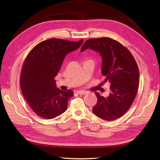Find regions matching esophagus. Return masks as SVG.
Masks as SVG:
<instances>
[{"mask_svg":"<svg viewBox=\"0 0 160 160\" xmlns=\"http://www.w3.org/2000/svg\"><path fill=\"white\" fill-rule=\"evenodd\" d=\"M77 93H78L79 95H85L88 93V91H77Z\"/></svg>","mask_w":160,"mask_h":160,"instance_id":"34e87169","label":"esophagus"}]
</instances>
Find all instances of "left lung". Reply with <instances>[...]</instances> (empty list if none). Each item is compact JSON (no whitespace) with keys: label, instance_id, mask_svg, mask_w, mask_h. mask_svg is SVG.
Masks as SVG:
<instances>
[{"label":"left lung","instance_id":"left-lung-1","mask_svg":"<svg viewBox=\"0 0 160 160\" xmlns=\"http://www.w3.org/2000/svg\"><path fill=\"white\" fill-rule=\"evenodd\" d=\"M88 49L98 51L102 57L101 73L109 82L111 93L108 98L95 93L98 103L93 112L104 120L122 117L129 109L139 87L138 66L131 52L118 41L109 37L90 38L81 51Z\"/></svg>","mask_w":160,"mask_h":160}]
</instances>
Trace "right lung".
<instances>
[{
    "label": "right lung",
    "instance_id": "add662e5",
    "mask_svg": "<svg viewBox=\"0 0 160 160\" xmlns=\"http://www.w3.org/2000/svg\"><path fill=\"white\" fill-rule=\"evenodd\" d=\"M83 42V39L74 42L50 38L39 42L28 52L21 73V88L28 105L40 117L53 119L67 110L73 92L58 89L55 77L65 55L77 50Z\"/></svg>",
    "mask_w": 160,
    "mask_h": 160
}]
</instances>
